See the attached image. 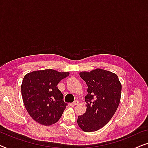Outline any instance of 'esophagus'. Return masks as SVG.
<instances>
[{
	"mask_svg": "<svg viewBox=\"0 0 148 148\" xmlns=\"http://www.w3.org/2000/svg\"><path fill=\"white\" fill-rule=\"evenodd\" d=\"M78 101L77 100H75V102H73V103H71L70 104V106H75L76 105H77L78 104Z\"/></svg>",
	"mask_w": 148,
	"mask_h": 148,
	"instance_id": "esophagus-1",
	"label": "esophagus"
}]
</instances>
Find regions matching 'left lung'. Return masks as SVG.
Instances as JSON below:
<instances>
[{
    "label": "left lung",
    "instance_id": "left-lung-1",
    "mask_svg": "<svg viewBox=\"0 0 148 148\" xmlns=\"http://www.w3.org/2000/svg\"><path fill=\"white\" fill-rule=\"evenodd\" d=\"M79 75L88 88L86 111L78 116L77 124L85 132H93L105 126L114 114L122 86L116 74L101 69L81 72Z\"/></svg>",
    "mask_w": 148,
    "mask_h": 148
}]
</instances>
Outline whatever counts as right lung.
<instances>
[{
  "mask_svg": "<svg viewBox=\"0 0 148 148\" xmlns=\"http://www.w3.org/2000/svg\"><path fill=\"white\" fill-rule=\"evenodd\" d=\"M69 72L53 69L36 71L24 77L21 94L26 110L40 124L51 125L58 122L66 106L63 94L56 86L69 76Z\"/></svg>",
  "mask_w": 148,
  "mask_h": 148,
  "instance_id": "obj_1",
  "label": "right lung"
}]
</instances>
